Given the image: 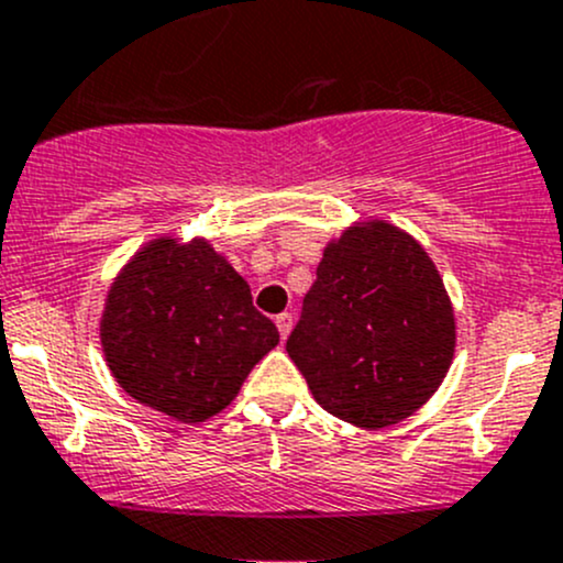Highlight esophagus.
Instances as JSON below:
<instances>
[{
  "label": "esophagus",
  "instance_id": "1",
  "mask_svg": "<svg viewBox=\"0 0 563 563\" xmlns=\"http://www.w3.org/2000/svg\"><path fill=\"white\" fill-rule=\"evenodd\" d=\"M276 328H279L282 339H287L289 330H292V314H287V311H284V314L276 317Z\"/></svg>",
  "mask_w": 563,
  "mask_h": 563
}]
</instances>
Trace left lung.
Returning <instances> with one entry per match:
<instances>
[{
	"label": "left lung",
	"instance_id": "left-lung-1",
	"mask_svg": "<svg viewBox=\"0 0 563 563\" xmlns=\"http://www.w3.org/2000/svg\"><path fill=\"white\" fill-rule=\"evenodd\" d=\"M287 352L324 411L396 426L448 376L455 314L437 265L409 233L368 219L322 252Z\"/></svg>",
	"mask_w": 563,
	"mask_h": 563
}]
</instances>
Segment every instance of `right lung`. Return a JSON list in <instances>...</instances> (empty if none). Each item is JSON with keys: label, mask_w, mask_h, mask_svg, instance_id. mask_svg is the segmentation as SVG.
<instances>
[{"label": "right lung", "mask_w": 563, "mask_h": 563, "mask_svg": "<svg viewBox=\"0 0 563 563\" xmlns=\"http://www.w3.org/2000/svg\"><path fill=\"white\" fill-rule=\"evenodd\" d=\"M100 341L110 374L137 404L202 422L230 407L279 330L211 243L162 235L110 284Z\"/></svg>", "instance_id": "1"}]
</instances>
